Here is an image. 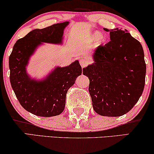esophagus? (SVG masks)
Returning a JSON list of instances; mask_svg holds the SVG:
<instances>
[{
  "mask_svg": "<svg viewBox=\"0 0 154 154\" xmlns=\"http://www.w3.org/2000/svg\"><path fill=\"white\" fill-rule=\"evenodd\" d=\"M80 64H81L82 68H84V67L86 66H88V61H85V60L81 59V61H80Z\"/></svg>",
  "mask_w": 154,
  "mask_h": 154,
  "instance_id": "1",
  "label": "esophagus"
}]
</instances>
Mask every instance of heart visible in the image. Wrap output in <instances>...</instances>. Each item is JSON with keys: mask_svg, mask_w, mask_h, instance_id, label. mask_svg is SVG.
<instances>
[{"mask_svg": "<svg viewBox=\"0 0 154 154\" xmlns=\"http://www.w3.org/2000/svg\"><path fill=\"white\" fill-rule=\"evenodd\" d=\"M95 36H96V37H100V34L97 33V34H96V35H95Z\"/></svg>", "mask_w": 154, "mask_h": 154, "instance_id": "1", "label": "heart"}]
</instances>
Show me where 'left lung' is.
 <instances>
[{
	"label": "left lung",
	"instance_id": "left-lung-1",
	"mask_svg": "<svg viewBox=\"0 0 154 154\" xmlns=\"http://www.w3.org/2000/svg\"><path fill=\"white\" fill-rule=\"evenodd\" d=\"M110 41L95 49V63L83 69L88 77L89 93L98 115L122 116L130 111L142 94L146 63L141 43L127 30L108 29Z\"/></svg>",
	"mask_w": 154,
	"mask_h": 154
}]
</instances>
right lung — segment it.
<instances>
[{
	"instance_id": "obj_1",
	"label": "right lung",
	"mask_w": 154,
	"mask_h": 154,
	"mask_svg": "<svg viewBox=\"0 0 154 154\" xmlns=\"http://www.w3.org/2000/svg\"><path fill=\"white\" fill-rule=\"evenodd\" d=\"M69 22L43 29H35L19 39L9 57L10 81L14 93L24 109L39 117L59 115L65 108L68 90L81 75L79 61L66 67H57L43 81L31 79L26 72L30 56L41 42L60 44Z\"/></svg>"
}]
</instances>
